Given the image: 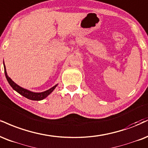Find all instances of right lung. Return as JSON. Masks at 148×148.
Listing matches in <instances>:
<instances>
[{"mask_svg": "<svg viewBox=\"0 0 148 148\" xmlns=\"http://www.w3.org/2000/svg\"><path fill=\"white\" fill-rule=\"evenodd\" d=\"M4 64V63H3ZM4 69H5V76H6V79L8 80L9 84L11 85V87L14 89L15 91H16L18 93H19L21 95L23 96L27 99H30V100H33V101H40L44 99L45 98L47 97L49 94H50L51 92H53V90L56 88V87L58 85V84H56V85H54V87L49 89L48 90H46L45 92H33L29 91V90H26V89H24L18 85L16 83H15L14 82L12 81V80L10 79V77L8 76V74H7L6 72V68H5V65L4 64Z\"/></svg>", "mask_w": 148, "mask_h": 148, "instance_id": "1", "label": "right lung"}]
</instances>
